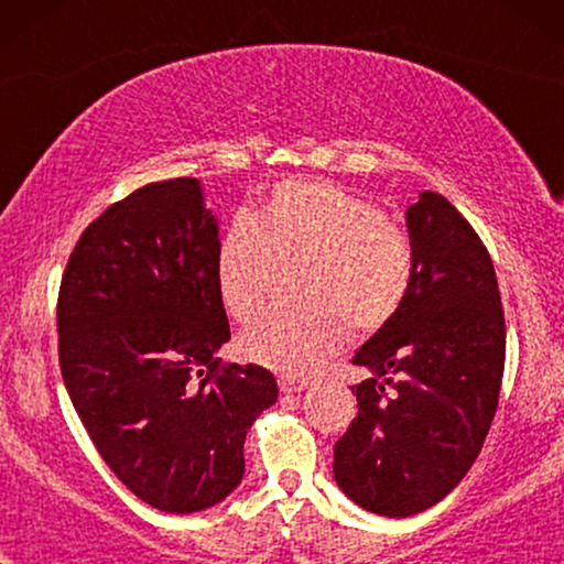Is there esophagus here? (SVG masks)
Segmentation results:
<instances>
[{"instance_id":"esophagus-1","label":"esophagus","mask_w":564,"mask_h":564,"mask_svg":"<svg viewBox=\"0 0 564 564\" xmlns=\"http://www.w3.org/2000/svg\"><path fill=\"white\" fill-rule=\"evenodd\" d=\"M305 388H307V382L295 380V377H282L280 380V390L288 392V395H292V392H303Z\"/></svg>"}]
</instances>
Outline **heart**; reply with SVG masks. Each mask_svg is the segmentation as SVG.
Segmentation results:
<instances>
[{
  "instance_id": "obj_1",
  "label": "heart",
  "mask_w": 564,
  "mask_h": 564,
  "mask_svg": "<svg viewBox=\"0 0 564 564\" xmlns=\"http://www.w3.org/2000/svg\"><path fill=\"white\" fill-rule=\"evenodd\" d=\"M303 264L297 300L305 307L272 311L238 341L249 361L288 377H311L346 341L382 328L408 295L413 251L380 207L334 182L290 180L251 220L228 226L215 253L223 311L238 323L261 313L276 267Z\"/></svg>"
}]
</instances>
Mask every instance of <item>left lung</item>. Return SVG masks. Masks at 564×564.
I'll return each instance as SVG.
<instances>
[{"instance_id":"1","label":"left lung","mask_w":564,"mask_h":564,"mask_svg":"<svg viewBox=\"0 0 564 564\" xmlns=\"http://www.w3.org/2000/svg\"><path fill=\"white\" fill-rule=\"evenodd\" d=\"M413 280L398 313L354 354L359 415L334 446L336 485L369 513L405 519L457 488L488 436L506 361L492 261L449 199L405 210Z\"/></svg>"}]
</instances>
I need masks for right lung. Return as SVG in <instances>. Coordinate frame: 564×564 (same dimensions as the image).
<instances>
[{"label": "right lung", "instance_id": "1", "mask_svg": "<svg viewBox=\"0 0 564 564\" xmlns=\"http://www.w3.org/2000/svg\"><path fill=\"white\" fill-rule=\"evenodd\" d=\"M218 243L203 184H145L84 230L61 280L68 398L118 480L166 513L205 511L241 485L246 434L280 392L257 365L215 375L230 338Z\"/></svg>", "mask_w": 564, "mask_h": 564}]
</instances>
